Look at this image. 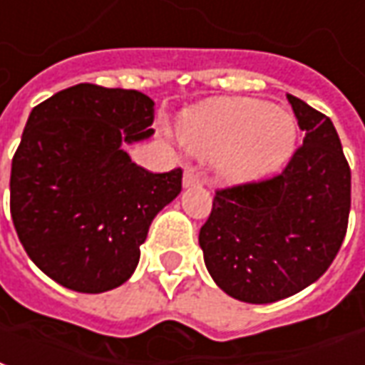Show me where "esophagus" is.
<instances>
[{"instance_id": "34e87169", "label": "esophagus", "mask_w": 365, "mask_h": 365, "mask_svg": "<svg viewBox=\"0 0 365 365\" xmlns=\"http://www.w3.org/2000/svg\"><path fill=\"white\" fill-rule=\"evenodd\" d=\"M196 185H200V177L196 175L192 169L185 170V175H182V187H196Z\"/></svg>"}]
</instances>
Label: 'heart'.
<instances>
[{
    "instance_id": "1",
    "label": "heart",
    "mask_w": 365,
    "mask_h": 365,
    "mask_svg": "<svg viewBox=\"0 0 365 365\" xmlns=\"http://www.w3.org/2000/svg\"><path fill=\"white\" fill-rule=\"evenodd\" d=\"M177 135L192 155L216 159L224 177L252 180L289 157L297 123L291 113L263 100L232 98L185 113Z\"/></svg>"
}]
</instances>
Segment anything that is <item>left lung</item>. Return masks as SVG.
<instances>
[{
    "mask_svg": "<svg viewBox=\"0 0 365 365\" xmlns=\"http://www.w3.org/2000/svg\"><path fill=\"white\" fill-rule=\"evenodd\" d=\"M287 100L304 131L302 147L277 177L216 190L198 236L214 283L252 304L312 285L348 228L352 177L334 123L294 96Z\"/></svg>",
    "mask_w": 365,
    "mask_h": 365,
    "instance_id": "left-lung-1",
    "label": "left lung"
}]
</instances>
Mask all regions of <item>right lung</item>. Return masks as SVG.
Instances as JSON below:
<instances>
[{
  "instance_id": "1",
  "label": "right lung",
  "mask_w": 365,
  "mask_h": 365,
  "mask_svg": "<svg viewBox=\"0 0 365 365\" xmlns=\"http://www.w3.org/2000/svg\"><path fill=\"white\" fill-rule=\"evenodd\" d=\"M155 102L137 90L76 84L33 108L11 163V218L31 261L58 285L104 293L139 263L153 218L182 170L149 173L125 143L155 133Z\"/></svg>"
}]
</instances>
